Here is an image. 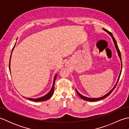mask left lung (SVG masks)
Masks as SVG:
<instances>
[{
  "instance_id": "8db88e82",
  "label": "left lung",
  "mask_w": 129,
  "mask_h": 129,
  "mask_svg": "<svg viewBox=\"0 0 129 129\" xmlns=\"http://www.w3.org/2000/svg\"><path fill=\"white\" fill-rule=\"evenodd\" d=\"M104 30H105V31H106L107 33H108V34H109V35H110V36H111V38H112V39H113V42H114V44H115V48H116V49L117 54H118L119 56V57H120V60H121V69H122V61H121V54H120V50H119V48H118V46H117V43H116V40H115V38H114V37H113V34H112V33H111V32L109 31L108 30H107L105 29H104ZM121 72H120V75H119V76L118 80H117V83H116L114 87L113 88V89H111V90L110 91H109V92L108 93V94H106L105 95L103 96H102V97L99 98H87V97L81 95V94H80V93H79V92L77 91V90H76V93H77L78 95L80 97V98L82 99H83V100H86V101H98V100H102V99H103L106 98L107 96H109V95H110L112 92H113V91L114 90V89L115 88V87L116 86V85H117V83H118V81H119V80L120 77V75H121Z\"/></svg>"
}]
</instances>
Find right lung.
<instances>
[{"instance_id": "add662e5", "label": "right lung", "mask_w": 129, "mask_h": 129, "mask_svg": "<svg viewBox=\"0 0 129 129\" xmlns=\"http://www.w3.org/2000/svg\"><path fill=\"white\" fill-rule=\"evenodd\" d=\"M14 46H14V47L12 49V53L13 52V50L14 48ZM11 55H12V54H11ZM10 59H11V55H10V60H9V70H10ZM56 76L57 75H56V76H55L54 77V81H53V86H52L51 90H50V91H49L47 94L45 95V96H44L43 97H41V98H37V99H32V98H27L28 99L30 100H31V101H45V100H47L48 99H49L51 97V96L53 95V92H54V85H55V79H56Z\"/></svg>"}]
</instances>
